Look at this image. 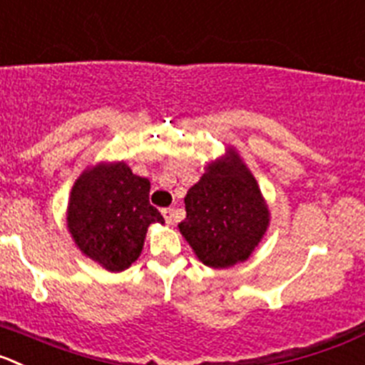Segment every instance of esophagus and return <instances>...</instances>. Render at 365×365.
<instances>
[{
    "instance_id": "34e87169",
    "label": "esophagus",
    "mask_w": 365,
    "mask_h": 365,
    "mask_svg": "<svg viewBox=\"0 0 365 365\" xmlns=\"http://www.w3.org/2000/svg\"><path fill=\"white\" fill-rule=\"evenodd\" d=\"M162 214H163V217H165V221L169 225H171L173 221H175V217H176V210L173 209V207H167V209H163Z\"/></svg>"
}]
</instances>
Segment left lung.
Here are the masks:
<instances>
[{
	"label": "left lung",
	"mask_w": 365,
	"mask_h": 365,
	"mask_svg": "<svg viewBox=\"0 0 365 365\" xmlns=\"http://www.w3.org/2000/svg\"><path fill=\"white\" fill-rule=\"evenodd\" d=\"M180 232L203 264L229 268L248 259L268 227L257 182L232 149L207 167L185 196Z\"/></svg>",
	"instance_id": "left-lung-1"
}]
</instances>
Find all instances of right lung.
Wrapping results in <instances>:
<instances>
[{
  "instance_id": "obj_1",
  "label": "right lung",
  "mask_w": 365,
  "mask_h": 365,
  "mask_svg": "<svg viewBox=\"0 0 365 365\" xmlns=\"http://www.w3.org/2000/svg\"><path fill=\"white\" fill-rule=\"evenodd\" d=\"M151 183L124 162L101 163L75 182L68 203V229L90 259L110 272L135 263L151 223H163L149 203Z\"/></svg>"
}]
</instances>
